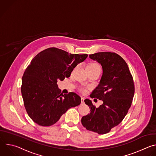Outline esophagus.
<instances>
[{
    "mask_svg": "<svg viewBox=\"0 0 156 156\" xmlns=\"http://www.w3.org/2000/svg\"><path fill=\"white\" fill-rule=\"evenodd\" d=\"M81 103H83V102H84V98L83 97H81Z\"/></svg>",
    "mask_w": 156,
    "mask_h": 156,
    "instance_id": "1",
    "label": "esophagus"
}]
</instances>
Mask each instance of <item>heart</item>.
Instances as JSON below:
<instances>
[{
	"instance_id": "heart-1",
	"label": "heart",
	"mask_w": 156,
	"mask_h": 156,
	"mask_svg": "<svg viewBox=\"0 0 156 156\" xmlns=\"http://www.w3.org/2000/svg\"><path fill=\"white\" fill-rule=\"evenodd\" d=\"M97 69H101L100 65L97 63V62H91L90 63H89L87 66L86 69L87 70H94ZM80 90L82 93H85L86 92V89L81 87L80 89Z\"/></svg>"
}]
</instances>
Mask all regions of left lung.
Listing matches in <instances>:
<instances>
[{
	"instance_id": "obj_1",
	"label": "left lung",
	"mask_w": 156,
	"mask_h": 156,
	"mask_svg": "<svg viewBox=\"0 0 156 156\" xmlns=\"http://www.w3.org/2000/svg\"><path fill=\"white\" fill-rule=\"evenodd\" d=\"M99 62L103 73L98 86L90 94L91 98L103 101L96 108L91 101L84 102L91 112L81 119V123L86 129L99 135L108 133L125 118L131 107L135 94L133 76L124 59L115 52H102L90 55Z\"/></svg>"
}]
</instances>
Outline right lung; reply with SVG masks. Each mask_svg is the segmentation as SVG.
Listing matches in <instances>:
<instances>
[{"instance_id":"1","label":"right lung","mask_w":156,"mask_h":156,"mask_svg":"<svg viewBox=\"0 0 156 156\" xmlns=\"http://www.w3.org/2000/svg\"><path fill=\"white\" fill-rule=\"evenodd\" d=\"M87 54H72L51 48L37 54L22 77L21 91L29 117L42 126L55 124L68 109L80 104L75 93H61L57 81L70 76Z\"/></svg>"}]
</instances>
